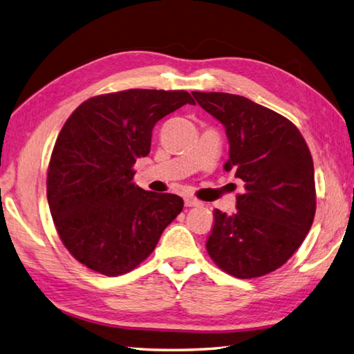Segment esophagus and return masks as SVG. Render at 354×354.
<instances>
[{"label": "esophagus", "mask_w": 354, "mask_h": 354, "mask_svg": "<svg viewBox=\"0 0 354 354\" xmlns=\"http://www.w3.org/2000/svg\"><path fill=\"white\" fill-rule=\"evenodd\" d=\"M184 204H185V207H198V205H201V202L192 196H187V198H184Z\"/></svg>", "instance_id": "1"}]
</instances>
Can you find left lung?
Instances as JSON below:
<instances>
[{
	"instance_id": "obj_1",
	"label": "left lung",
	"mask_w": 354,
	"mask_h": 354,
	"mask_svg": "<svg viewBox=\"0 0 354 354\" xmlns=\"http://www.w3.org/2000/svg\"><path fill=\"white\" fill-rule=\"evenodd\" d=\"M193 97L225 126L230 160L223 167L245 184L234 213L213 212L208 255L236 278L266 275L292 257L313 223L310 150L290 120L246 97L198 91Z\"/></svg>"
}]
</instances>
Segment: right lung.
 <instances>
[{
	"mask_svg": "<svg viewBox=\"0 0 354 354\" xmlns=\"http://www.w3.org/2000/svg\"><path fill=\"white\" fill-rule=\"evenodd\" d=\"M187 91L126 89L91 97L57 135L47 199L59 237L82 265L106 277L141 265L183 212L176 194L133 183V164L150 152L156 122L184 104Z\"/></svg>",
	"mask_w": 354,
	"mask_h": 354,
	"instance_id": "obj_1",
	"label": "right lung"
}]
</instances>
